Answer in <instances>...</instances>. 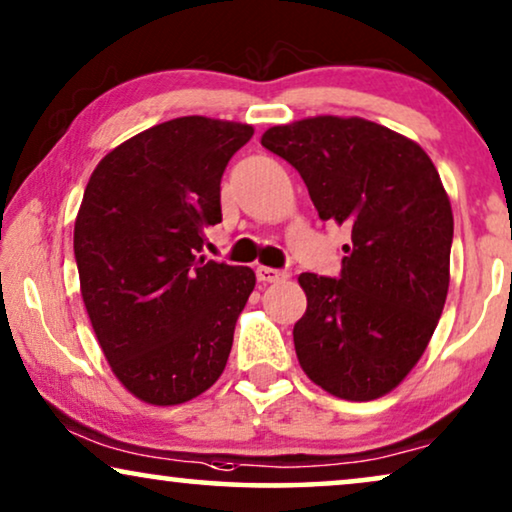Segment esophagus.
<instances>
[{
  "label": "esophagus",
  "mask_w": 512,
  "mask_h": 512,
  "mask_svg": "<svg viewBox=\"0 0 512 512\" xmlns=\"http://www.w3.org/2000/svg\"><path fill=\"white\" fill-rule=\"evenodd\" d=\"M288 278V271L271 269V267H257V281L262 283H281Z\"/></svg>",
  "instance_id": "esophagus-1"
}]
</instances>
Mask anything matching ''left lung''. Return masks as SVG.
<instances>
[{"instance_id": "1", "label": "left lung", "mask_w": 512, "mask_h": 512, "mask_svg": "<svg viewBox=\"0 0 512 512\" xmlns=\"http://www.w3.org/2000/svg\"><path fill=\"white\" fill-rule=\"evenodd\" d=\"M262 145L297 168L323 222L351 229L342 276L302 274L297 360L344 400L391 393L424 356L449 290L454 217L431 156L360 117L274 126Z\"/></svg>"}]
</instances>
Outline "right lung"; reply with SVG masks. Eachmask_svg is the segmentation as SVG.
I'll list each match as a JSON object with an SVG mask.
<instances>
[{"label": "right lung", "instance_id": "1", "mask_svg": "<svg viewBox=\"0 0 512 512\" xmlns=\"http://www.w3.org/2000/svg\"><path fill=\"white\" fill-rule=\"evenodd\" d=\"M255 128L180 117L114 147L77 222L81 297L114 377L147 405H180L220 379L255 288L250 267L206 260L220 182Z\"/></svg>", "mask_w": 512, "mask_h": 512}]
</instances>
